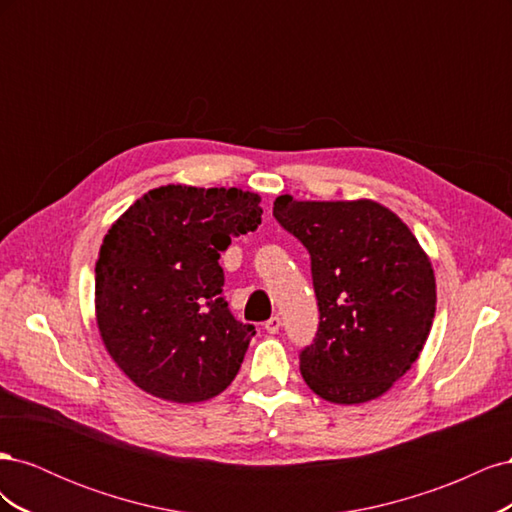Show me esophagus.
Returning a JSON list of instances; mask_svg holds the SVG:
<instances>
[{
	"label": "esophagus",
	"mask_w": 512,
	"mask_h": 512,
	"mask_svg": "<svg viewBox=\"0 0 512 512\" xmlns=\"http://www.w3.org/2000/svg\"><path fill=\"white\" fill-rule=\"evenodd\" d=\"M282 327V318L280 316H271L267 322H265V329L267 333H277Z\"/></svg>",
	"instance_id": "esophagus-1"
}]
</instances>
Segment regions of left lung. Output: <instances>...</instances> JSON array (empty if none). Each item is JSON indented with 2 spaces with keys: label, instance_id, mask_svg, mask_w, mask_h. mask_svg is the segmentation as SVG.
<instances>
[{
  "label": "left lung",
  "instance_id": "1",
  "mask_svg": "<svg viewBox=\"0 0 512 512\" xmlns=\"http://www.w3.org/2000/svg\"><path fill=\"white\" fill-rule=\"evenodd\" d=\"M273 218L312 260L318 331L299 352L309 389L333 404L386 393L421 354L436 277L410 228L371 203L275 198Z\"/></svg>",
  "mask_w": 512,
  "mask_h": 512
}]
</instances>
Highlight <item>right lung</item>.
Segmentation results:
<instances>
[{
	"label": "right lung",
	"instance_id": "right-lung-1",
	"mask_svg": "<svg viewBox=\"0 0 512 512\" xmlns=\"http://www.w3.org/2000/svg\"><path fill=\"white\" fill-rule=\"evenodd\" d=\"M260 196L164 185L106 232L96 316L113 361L143 391L192 404L235 380L254 324L230 314L220 254L260 224Z\"/></svg>",
	"mask_w": 512,
	"mask_h": 512
}]
</instances>
